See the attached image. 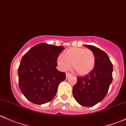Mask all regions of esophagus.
I'll return each instance as SVG.
<instances>
[{"label": "esophagus", "mask_w": 126, "mask_h": 126, "mask_svg": "<svg viewBox=\"0 0 126 126\" xmlns=\"http://www.w3.org/2000/svg\"><path fill=\"white\" fill-rule=\"evenodd\" d=\"M71 74L70 73H66V78H68V77H69V76H71Z\"/></svg>", "instance_id": "obj_1"}]
</instances>
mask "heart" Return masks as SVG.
Masks as SVG:
<instances>
[{"instance_id":"obj_1","label":"heart","mask_w":126,"mask_h":126,"mask_svg":"<svg viewBox=\"0 0 126 126\" xmlns=\"http://www.w3.org/2000/svg\"><path fill=\"white\" fill-rule=\"evenodd\" d=\"M57 64L62 70L67 71L71 68L80 76H86L94 69L96 57L93 52L83 47H71L63 53V57L59 56Z\"/></svg>"}]
</instances>
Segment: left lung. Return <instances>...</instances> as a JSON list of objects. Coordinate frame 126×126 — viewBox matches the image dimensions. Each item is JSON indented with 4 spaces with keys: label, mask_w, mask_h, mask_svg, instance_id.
I'll return each mask as SVG.
<instances>
[{
    "label": "left lung",
    "mask_w": 126,
    "mask_h": 126,
    "mask_svg": "<svg viewBox=\"0 0 126 126\" xmlns=\"http://www.w3.org/2000/svg\"><path fill=\"white\" fill-rule=\"evenodd\" d=\"M94 52L96 64L88 74L77 76L72 94L80 105L92 107L104 99L112 82L113 64L104 51L91 45H85Z\"/></svg>",
    "instance_id": "obj_1"
}]
</instances>
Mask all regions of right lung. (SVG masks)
<instances>
[{
    "instance_id": "1",
    "label": "right lung",
    "mask_w": 126,
    "mask_h": 126,
    "mask_svg": "<svg viewBox=\"0 0 126 126\" xmlns=\"http://www.w3.org/2000/svg\"><path fill=\"white\" fill-rule=\"evenodd\" d=\"M62 46L39 43L22 57L18 68L19 87L30 102L44 104L55 97L66 73L58 71L57 60Z\"/></svg>"
}]
</instances>
